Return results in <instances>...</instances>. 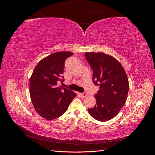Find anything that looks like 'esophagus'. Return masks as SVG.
Returning <instances> with one entry per match:
<instances>
[{"instance_id":"1","label":"esophagus","mask_w":155,"mask_h":155,"mask_svg":"<svg viewBox=\"0 0 155 155\" xmlns=\"http://www.w3.org/2000/svg\"><path fill=\"white\" fill-rule=\"evenodd\" d=\"M88 95L87 92H83V93H80L79 94V96H80L81 97H85Z\"/></svg>"}]
</instances>
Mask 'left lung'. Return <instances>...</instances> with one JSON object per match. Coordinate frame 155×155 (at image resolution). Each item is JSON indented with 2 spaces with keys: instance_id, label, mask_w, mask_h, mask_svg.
I'll use <instances>...</instances> for the list:
<instances>
[{
  "instance_id": "left-lung-1",
  "label": "left lung",
  "mask_w": 155,
  "mask_h": 155,
  "mask_svg": "<svg viewBox=\"0 0 155 155\" xmlns=\"http://www.w3.org/2000/svg\"><path fill=\"white\" fill-rule=\"evenodd\" d=\"M93 70V82L100 87L94 97L96 105L88 109L90 115L100 121L110 120L124 105L129 88L122 65L111 55L103 52H85Z\"/></svg>"
}]
</instances>
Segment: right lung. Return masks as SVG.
<instances>
[{"mask_svg": "<svg viewBox=\"0 0 155 155\" xmlns=\"http://www.w3.org/2000/svg\"><path fill=\"white\" fill-rule=\"evenodd\" d=\"M70 51H58L38 63L30 79V94L35 110L48 120L59 118L67 111L76 94L58 85L64 81L62 74L64 61L73 55Z\"/></svg>", "mask_w": 155, "mask_h": 155, "instance_id": "1", "label": "right lung"}]
</instances>
